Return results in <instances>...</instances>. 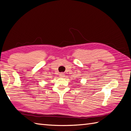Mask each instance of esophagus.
<instances>
[{"label":"esophagus","mask_w":131,"mask_h":131,"mask_svg":"<svg viewBox=\"0 0 131 131\" xmlns=\"http://www.w3.org/2000/svg\"><path fill=\"white\" fill-rule=\"evenodd\" d=\"M59 76H60V77H61V78H63L65 77V74H64V73H63V72L60 73Z\"/></svg>","instance_id":"esophagus-1"}]
</instances>
